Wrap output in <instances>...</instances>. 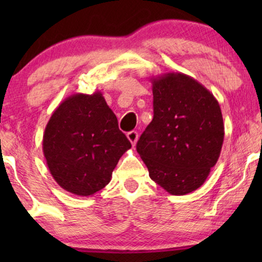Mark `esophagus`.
<instances>
[{
	"label": "esophagus",
	"instance_id": "34e87169",
	"mask_svg": "<svg viewBox=\"0 0 262 262\" xmlns=\"http://www.w3.org/2000/svg\"><path fill=\"white\" fill-rule=\"evenodd\" d=\"M127 138H128V141L131 142V144L135 145L136 142H137V139H138L137 131H130V132H128V134H127Z\"/></svg>",
	"mask_w": 262,
	"mask_h": 262
}]
</instances>
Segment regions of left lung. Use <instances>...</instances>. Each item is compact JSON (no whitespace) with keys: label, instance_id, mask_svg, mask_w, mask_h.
Returning a JSON list of instances; mask_svg holds the SVG:
<instances>
[{"label":"left lung","instance_id":"left-lung-1","mask_svg":"<svg viewBox=\"0 0 262 262\" xmlns=\"http://www.w3.org/2000/svg\"><path fill=\"white\" fill-rule=\"evenodd\" d=\"M154 118L137 142L149 177L173 195L199 188L217 163L224 141L220 103L188 75L151 78Z\"/></svg>","mask_w":262,"mask_h":262}]
</instances>
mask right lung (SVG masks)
I'll return each mask as SVG.
<instances>
[{"label":"right lung","mask_w":262,"mask_h":262,"mask_svg":"<svg viewBox=\"0 0 262 262\" xmlns=\"http://www.w3.org/2000/svg\"><path fill=\"white\" fill-rule=\"evenodd\" d=\"M130 148L101 92L77 93L60 102L42 137V151L53 179L63 189L81 196L105 187Z\"/></svg>","instance_id":"obj_1"}]
</instances>
